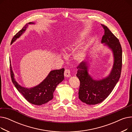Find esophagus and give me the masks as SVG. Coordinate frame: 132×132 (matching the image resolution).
Here are the masks:
<instances>
[{
  "label": "esophagus",
  "mask_w": 132,
  "mask_h": 132,
  "mask_svg": "<svg viewBox=\"0 0 132 132\" xmlns=\"http://www.w3.org/2000/svg\"><path fill=\"white\" fill-rule=\"evenodd\" d=\"M64 76L66 78H70L71 77L70 71L69 70H66L64 73Z\"/></svg>",
  "instance_id": "obj_1"
}]
</instances>
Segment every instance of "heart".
<instances>
[{"mask_svg":"<svg viewBox=\"0 0 132 132\" xmlns=\"http://www.w3.org/2000/svg\"><path fill=\"white\" fill-rule=\"evenodd\" d=\"M82 38L81 37L75 36L68 38L66 40L64 46L65 51H70L75 50L82 43ZM87 56V48L83 47L76 51L73 55L74 60L78 62L84 61Z\"/></svg>","mask_w":132,"mask_h":132,"instance_id":"1","label":"heart"}]
</instances>
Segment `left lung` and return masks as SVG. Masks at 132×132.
Wrapping results in <instances>:
<instances>
[{
    "instance_id": "left-lung-1",
    "label": "left lung",
    "mask_w": 132,
    "mask_h": 132,
    "mask_svg": "<svg viewBox=\"0 0 132 132\" xmlns=\"http://www.w3.org/2000/svg\"><path fill=\"white\" fill-rule=\"evenodd\" d=\"M101 43L112 53L113 64L110 73L101 79H94L89 73L93 60L81 62L77 67V77L80 82L79 98L88 105H95L105 100L119 81L122 67V48L119 41L108 28L103 24Z\"/></svg>"
}]
</instances>
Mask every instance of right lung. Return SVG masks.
Wrapping results in <instances>:
<instances>
[{
    "instance_id": "obj_1",
    "label": "right lung",
    "mask_w": 132,
    "mask_h": 132,
    "mask_svg": "<svg viewBox=\"0 0 132 132\" xmlns=\"http://www.w3.org/2000/svg\"><path fill=\"white\" fill-rule=\"evenodd\" d=\"M35 23L29 22L27 23L23 28L20 30L13 37L11 44L19 38L26 31L29 24H35ZM11 75L13 84L18 92L24 98L32 104L41 105L52 100L53 97V93L57 86L64 79V68L60 70H52L48 74L47 77L38 85L31 88L22 87L16 81L10 61Z\"/></svg>"
}]
</instances>
